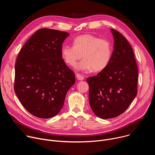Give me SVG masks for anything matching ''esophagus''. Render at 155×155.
<instances>
[{
  "label": "esophagus",
  "mask_w": 155,
  "mask_h": 155,
  "mask_svg": "<svg viewBox=\"0 0 155 155\" xmlns=\"http://www.w3.org/2000/svg\"><path fill=\"white\" fill-rule=\"evenodd\" d=\"M76 77H77V79H78V80H80V81L83 80L84 79V78L81 75H80V74H77L76 75Z\"/></svg>",
  "instance_id": "esophagus-1"
}]
</instances>
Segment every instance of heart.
<instances>
[{
    "label": "heart",
    "instance_id": "b5f03b06",
    "mask_svg": "<svg viewBox=\"0 0 155 155\" xmlns=\"http://www.w3.org/2000/svg\"><path fill=\"white\" fill-rule=\"evenodd\" d=\"M74 46L64 45L61 55L64 62L71 67H75L83 56L84 59L77 65L83 71L101 72L108 65L112 56V44L106 39L84 34L75 38Z\"/></svg>",
    "mask_w": 155,
    "mask_h": 155
}]
</instances>
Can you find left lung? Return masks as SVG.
<instances>
[{"label":"left lung","instance_id":"left-lung-1","mask_svg":"<svg viewBox=\"0 0 155 155\" xmlns=\"http://www.w3.org/2000/svg\"><path fill=\"white\" fill-rule=\"evenodd\" d=\"M110 31L114 38L111 61L97 76L86 80L91 108L102 119L122 114L137 93L138 69L133 50L121 33Z\"/></svg>","mask_w":155,"mask_h":155}]
</instances>
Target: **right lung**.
<instances>
[{"label":"right lung","mask_w":155,"mask_h":155,"mask_svg":"<svg viewBox=\"0 0 155 155\" xmlns=\"http://www.w3.org/2000/svg\"><path fill=\"white\" fill-rule=\"evenodd\" d=\"M69 34L43 28L21 48L15 64V92L21 104L40 118L56 116L75 82V74L62 58L61 48Z\"/></svg>","instance_id":"1"}]
</instances>
